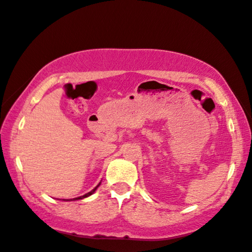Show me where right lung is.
<instances>
[{
  "mask_svg": "<svg viewBox=\"0 0 252 252\" xmlns=\"http://www.w3.org/2000/svg\"><path fill=\"white\" fill-rule=\"evenodd\" d=\"M100 186V183L98 184V186L96 187V188H94V189H92V191L91 192H88V193H86L85 195H83V196H80V197H76V198H73V200H77V199H83V198H85V197H88V196H91V195L92 194H94V191H96V189H97V188ZM63 200H65V199H63ZM72 200V199H71Z\"/></svg>",
  "mask_w": 252,
  "mask_h": 252,
  "instance_id": "right-lung-1",
  "label": "right lung"
}]
</instances>
